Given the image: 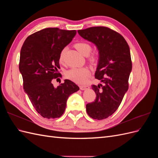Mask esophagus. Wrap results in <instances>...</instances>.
Here are the masks:
<instances>
[{"mask_svg": "<svg viewBox=\"0 0 158 158\" xmlns=\"http://www.w3.org/2000/svg\"><path fill=\"white\" fill-rule=\"evenodd\" d=\"M80 88L81 90H85V89H87L89 88V85H82L80 86Z\"/></svg>", "mask_w": 158, "mask_h": 158, "instance_id": "esophagus-1", "label": "esophagus"}]
</instances>
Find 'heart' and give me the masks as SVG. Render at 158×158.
Masks as SVG:
<instances>
[{
  "label": "heart",
  "mask_w": 158,
  "mask_h": 158,
  "mask_svg": "<svg viewBox=\"0 0 158 158\" xmlns=\"http://www.w3.org/2000/svg\"><path fill=\"white\" fill-rule=\"evenodd\" d=\"M75 47L81 54L84 56H88L92 51V47L87 43L80 42L75 44ZM66 48L61 51L60 54V60L63 61L64 52ZM90 70L88 67L72 68L66 73V77L73 82L78 84H84L88 81L90 75Z\"/></svg>",
  "instance_id": "b5f03b06"
}]
</instances>
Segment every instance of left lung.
<instances>
[{
	"label": "left lung",
	"instance_id": "obj_1",
	"mask_svg": "<svg viewBox=\"0 0 158 158\" xmlns=\"http://www.w3.org/2000/svg\"><path fill=\"white\" fill-rule=\"evenodd\" d=\"M78 32L98 50L95 78L103 85H92L96 99L86 105V111L92 118L102 120L115 112L128 90L132 70L130 49L125 38L107 27H92Z\"/></svg>",
	"mask_w": 158,
	"mask_h": 158
}]
</instances>
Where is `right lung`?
Returning a JSON list of instances; mask_svg holds the SVG:
<instances>
[{"label": "right lung", "mask_w": 158, "mask_h": 158, "mask_svg": "<svg viewBox=\"0 0 158 158\" xmlns=\"http://www.w3.org/2000/svg\"><path fill=\"white\" fill-rule=\"evenodd\" d=\"M76 34V30L45 28L28 36L22 45L19 70L23 89L37 112L44 118L60 117L69 97L80 89L69 80L56 88L51 82L58 77L61 51Z\"/></svg>", "instance_id": "add662e5"}]
</instances>
